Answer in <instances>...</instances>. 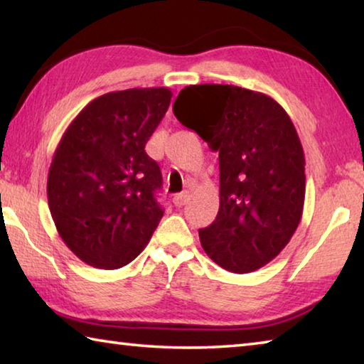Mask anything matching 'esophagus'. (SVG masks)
Returning <instances> with one entry per match:
<instances>
[{
    "mask_svg": "<svg viewBox=\"0 0 364 364\" xmlns=\"http://www.w3.org/2000/svg\"><path fill=\"white\" fill-rule=\"evenodd\" d=\"M188 200H189V194L188 193L178 194V196H175V199H173V202H175V205H176L178 208H181L183 205H186Z\"/></svg>",
    "mask_w": 364,
    "mask_h": 364,
    "instance_id": "34e87169",
    "label": "esophagus"
}]
</instances>
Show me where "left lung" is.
Returning <instances> with one entry per match:
<instances>
[{
    "instance_id": "1",
    "label": "left lung",
    "mask_w": 364,
    "mask_h": 364,
    "mask_svg": "<svg viewBox=\"0 0 364 364\" xmlns=\"http://www.w3.org/2000/svg\"><path fill=\"white\" fill-rule=\"evenodd\" d=\"M173 113L220 153V210L199 229L202 248L229 272H253L302 216L306 159L291 119L269 95L228 84L188 85Z\"/></svg>"
}]
</instances>
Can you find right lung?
Instances as JSON below:
<instances>
[{"instance_id":"add662e5","label":"right lung","mask_w":364,"mask_h":364,"mask_svg":"<svg viewBox=\"0 0 364 364\" xmlns=\"http://www.w3.org/2000/svg\"><path fill=\"white\" fill-rule=\"evenodd\" d=\"M170 100L167 87L109 92L92 100L58 143L49 210L65 245L89 266L111 270L134 261L164 216L162 173L144 146Z\"/></svg>"}]
</instances>
